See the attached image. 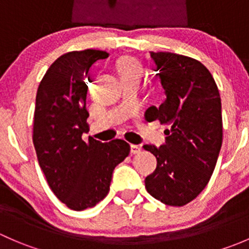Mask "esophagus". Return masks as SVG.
I'll return each mask as SVG.
<instances>
[{
  "label": "esophagus",
  "mask_w": 249,
  "mask_h": 249,
  "mask_svg": "<svg viewBox=\"0 0 249 249\" xmlns=\"http://www.w3.org/2000/svg\"><path fill=\"white\" fill-rule=\"evenodd\" d=\"M140 152H141V147H140V145L131 144V149H130V153H131V154H139Z\"/></svg>",
  "instance_id": "1"
}]
</instances>
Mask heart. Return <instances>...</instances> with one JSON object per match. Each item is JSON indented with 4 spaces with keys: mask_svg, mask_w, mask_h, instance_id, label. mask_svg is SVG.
Segmentation results:
<instances>
[{
    "mask_svg": "<svg viewBox=\"0 0 249 249\" xmlns=\"http://www.w3.org/2000/svg\"><path fill=\"white\" fill-rule=\"evenodd\" d=\"M117 70L123 80H139L142 74V66L134 56L125 55L117 61Z\"/></svg>",
    "mask_w": 249,
    "mask_h": 249,
    "instance_id": "b5f03b06",
    "label": "heart"
}]
</instances>
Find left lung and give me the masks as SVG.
I'll return each mask as SVG.
<instances>
[{
  "label": "left lung",
  "instance_id": "left-lung-1",
  "mask_svg": "<svg viewBox=\"0 0 249 249\" xmlns=\"http://www.w3.org/2000/svg\"><path fill=\"white\" fill-rule=\"evenodd\" d=\"M166 99L145 112L148 122L170 125L166 144H145L158 166L145 178L147 192L165 205L180 207L210 182L223 142L219 90L205 65L175 53H150Z\"/></svg>",
  "mask_w": 249,
  "mask_h": 249
}]
</instances>
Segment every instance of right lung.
Here are the masks:
<instances>
[{
	"mask_svg": "<svg viewBox=\"0 0 249 249\" xmlns=\"http://www.w3.org/2000/svg\"><path fill=\"white\" fill-rule=\"evenodd\" d=\"M107 56L95 49L66 53L50 65L37 90L32 141L38 164L55 196L73 211L107 196L113 170L130 153L124 140L82 139L89 130L84 80L91 65Z\"/></svg>",
	"mask_w": 249,
	"mask_h": 249,
	"instance_id": "add662e5",
	"label": "right lung"
}]
</instances>
